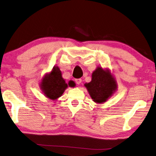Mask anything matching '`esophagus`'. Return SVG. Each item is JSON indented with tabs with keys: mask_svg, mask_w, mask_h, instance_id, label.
Returning a JSON list of instances; mask_svg holds the SVG:
<instances>
[{
	"mask_svg": "<svg viewBox=\"0 0 156 156\" xmlns=\"http://www.w3.org/2000/svg\"><path fill=\"white\" fill-rule=\"evenodd\" d=\"M75 82H76V84H77V85H80V84L81 83V82H82V80H81L80 78L76 79V80H75Z\"/></svg>",
	"mask_w": 156,
	"mask_h": 156,
	"instance_id": "obj_1",
	"label": "esophagus"
}]
</instances>
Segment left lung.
I'll use <instances>...</instances> for the list:
<instances>
[{
    "label": "left lung",
    "instance_id": "obj_1",
    "mask_svg": "<svg viewBox=\"0 0 156 156\" xmlns=\"http://www.w3.org/2000/svg\"><path fill=\"white\" fill-rule=\"evenodd\" d=\"M84 85L94 102L98 104L107 101L117 90V81L113 74L108 69H103L101 66H98L93 71L91 82Z\"/></svg>",
    "mask_w": 156,
    "mask_h": 156
}]
</instances>
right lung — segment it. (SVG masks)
Listing matches in <instances>:
<instances>
[{
  "instance_id": "1",
  "label": "right lung",
  "mask_w": 156,
  "mask_h": 156,
  "mask_svg": "<svg viewBox=\"0 0 156 156\" xmlns=\"http://www.w3.org/2000/svg\"><path fill=\"white\" fill-rule=\"evenodd\" d=\"M62 72L58 66L53 68L49 73H46L40 83V89L44 95L51 100L55 101L63 94L68 87H73L71 81L68 83L62 76Z\"/></svg>"
}]
</instances>
